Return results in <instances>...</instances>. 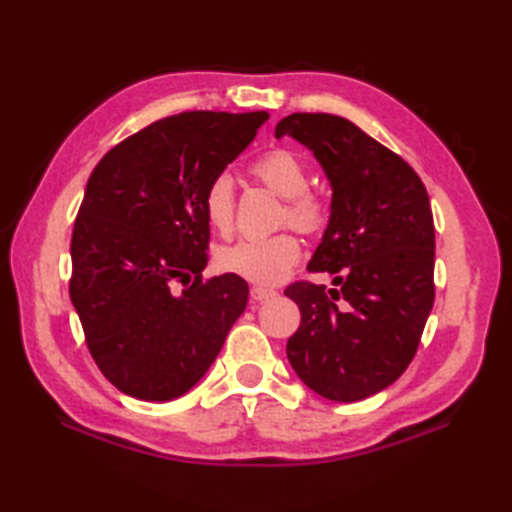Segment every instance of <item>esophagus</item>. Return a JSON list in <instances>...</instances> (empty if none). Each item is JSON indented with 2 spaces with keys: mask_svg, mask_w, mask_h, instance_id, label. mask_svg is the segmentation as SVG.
Returning a JSON list of instances; mask_svg holds the SVG:
<instances>
[{
  "mask_svg": "<svg viewBox=\"0 0 512 512\" xmlns=\"http://www.w3.org/2000/svg\"><path fill=\"white\" fill-rule=\"evenodd\" d=\"M275 297H277V292L270 290V288H262V286H253V288H250V299H253L255 303L275 299Z\"/></svg>",
  "mask_w": 512,
  "mask_h": 512,
  "instance_id": "esophagus-1",
  "label": "esophagus"
}]
</instances>
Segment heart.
I'll return each instance as SVG.
<instances>
[{
	"label": "heart",
	"mask_w": 512,
	"mask_h": 512,
	"mask_svg": "<svg viewBox=\"0 0 512 512\" xmlns=\"http://www.w3.org/2000/svg\"><path fill=\"white\" fill-rule=\"evenodd\" d=\"M253 176L264 182L270 191L286 198V220L301 231H317L325 222V204L317 195L308 193V171L303 162L286 149H273L259 156L253 167ZM204 220L213 231L226 235L233 226V180L228 173L215 176L202 195ZM301 244L295 233L284 231L270 237L239 239L217 250V266L226 273L244 277L255 284H279L290 268L297 264Z\"/></svg>",
	"instance_id": "heart-1"
}]
</instances>
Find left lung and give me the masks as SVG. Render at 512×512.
<instances>
[{
	"instance_id": "1",
	"label": "left lung",
	"mask_w": 512,
	"mask_h": 512,
	"mask_svg": "<svg viewBox=\"0 0 512 512\" xmlns=\"http://www.w3.org/2000/svg\"><path fill=\"white\" fill-rule=\"evenodd\" d=\"M275 136L308 147L330 182V220L308 268L328 270L339 286L286 288L301 310L288 361L323 398H369L405 372L433 308L427 189L405 160L347 118L290 114Z\"/></svg>"
}]
</instances>
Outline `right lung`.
Wrapping results in <instances>:
<instances>
[{
	"mask_svg": "<svg viewBox=\"0 0 512 512\" xmlns=\"http://www.w3.org/2000/svg\"><path fill=\"white\" fill-rule=\"evenodd\" d=\"M266 121V112L169 116L94 167L74 222L70 299L92 358L123 394H187L246 310L242 277L202 281V195Z\"/></svg>",
	"mask_w": 512,
	"mask_h": 512,
	"instance_id": "add662e5",
	"label": "right lung"
}]
</instances>
